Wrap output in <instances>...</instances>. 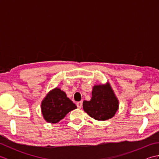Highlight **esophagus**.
Masks as SVG:
<instances>
[{"label": "esophagus", "mask_w": 159, "mask_h": 159, "mask_svg": "<svg viewBox=\"0 0 159 159\" xmlns=\"http://www.w3.org/2000/svg\"><path fill=\"white\" fill-rule=\"evenodd\" d=\"M76 105H77V107L78 108H81L82 107V106H83V102L82 101H80V102H78L77 103H76Z\"/></svg>", "instance_id": "obj_1"}]
</instances>
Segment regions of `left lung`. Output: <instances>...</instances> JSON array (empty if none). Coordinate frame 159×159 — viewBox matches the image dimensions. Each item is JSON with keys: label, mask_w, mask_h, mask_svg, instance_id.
Returning <instances> with one entry per match:
<instances>
[{"label": "left lung", "mask_w": 159, "mask_h": 159, "mask_svg": "<svg viewBox=\"0 0 159 159\" xmlns=\"http://www.w3.org/2000/svg\"><path fill=\"white\" fill-rule=\"evenodd\" d=\"M119 100L109 82L95 85L92 87L90 100H84L83 110L90 117L104 121L115 116L119 109Z\"/></svg>", "instance_id": "left-lung-1"}]
</instances>
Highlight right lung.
Listing matches in <instances>:
<instances>
[{"mask_svg":"<svg viewBox=\"0 0 159 159\" xmlns=\"http://www.w3.org/2000/svg\"><path fill=\"white\" fill-rule=\"evenodd\" d=\"M77 107L67 98L65 92L59 87L50 90L41 102V112L47 122L58 123L70 111Z\"/></svg>","mask_w":159,"mask_h":159,"instance_id":"right-lung-1","label":"right lung"}]
</instances>
